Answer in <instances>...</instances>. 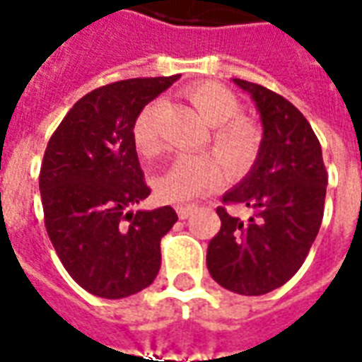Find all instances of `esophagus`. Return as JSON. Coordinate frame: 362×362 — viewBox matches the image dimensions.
Listing matches in <instances>:
<instances>
[{
  "instance_id": "34e87169",
  "label": "esophagus",
  "mask_w": 362,
  "mask_h": 362,
  "mask_svg": "<svg viewBox=\"0 0 362 362\" xmlns=\"http://www.w3.org/2000/svg\"><path fill=\"white\" fill-rule=\"evenodd\" d=\"M192 210H194L192 206H181V208H177L179 219H189V217H191V214H192Z\"/></svg>"
}]
</instances>
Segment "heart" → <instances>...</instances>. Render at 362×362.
Listing matches in <instances>:
<instances>
[{
    "mask_svg": "<svg viewBox=\"0 0 362 362\" xmlns=\"http://www.w3.org/2000/svg\"><path fill=\"white\" fill-rule=\"evenodd\" d=\"M187 99L202 116L206 124L211 126V146L233 171L248 170L254 164L262 132L254 122L240 114V100L236 95L221 83L202 81L187 89ZM160 103L146 105L133 122V145L145 158H156L162 152L156 116ZM223 183V170L219 160L211 154L177 158L168 170L154 181V192L162 202L189 204L197 198L210 194Z\"/></svg>",
    "mask_w": 362,
    "mask_h": 362,
    "instance_id": "heart-1",
    "label": "heart"
}]
</instances>
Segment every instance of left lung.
Returning a JSON list of instances; mask_svg holds the SVG:
<instances>
[{
    "label": "left lung",
    "mask_w": 362,
    "mask_h": 362,
    "mask_svg": "<svg viewBox=\"0 0 362 362\" xmlns=\"http://www.w3.org/2000/svg\"><path fill=\"white\" fill-rule=\"evenodd\" d=\"M262 114L263 141L254 170L217 206L221 229L208 246V271L219 286L262 296L288 282L319 235L328 173L317 135L305 116L282 95L238 80ZM250 210L233 218L226 206Z\"/></svg>",
    "instance_id": "left-lung-1"
}]
</instances>
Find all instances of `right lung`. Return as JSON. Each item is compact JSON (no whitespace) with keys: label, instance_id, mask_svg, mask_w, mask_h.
I'll return each instance as SVG.
<instances>
[{"label":"right lung","instance_id":"1","mask_svg":"<svg viewBox=\"0 0 362 362\" xmlns=\"http://www.w3.org/2000/svg\"><path fill=\"white\" fill-rule=\"evenodd\" d=\"M179 74L132 78L83 95L62 118L40 170L43 221L68 274L89 294L119 300L151 286L171 206L129 211L151 194L133 145L137 114Z\"/></svg>","mask_w":362,"mask_h":362}]
</instances>
